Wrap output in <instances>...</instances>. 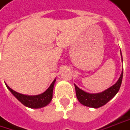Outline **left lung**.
<instances>
[{
	"label": "left lung",
	"instance_id": "8db88e82",
	"mask_svg": "<svg viewBox=\"0 0 130 130\" xmlns=\"http://www.w3.org/2000/svg\"><path fill=\"white\" fill-rule=\"evenodd\" d=\"M122 77H123V71L122 72L120 77L117 81V83L112 86L109 88L108 89L99 93H89L84 91L82 89L79 88L76 85H75L77 99L81 104L86 106L95 108V109L99 108L102 106L105 105L107 102H109L111 99H113L115 95L118 93L122 84Z\"/></svg>",
	"mask_w": 130,
	"mask_h": 130
}]
</instances>
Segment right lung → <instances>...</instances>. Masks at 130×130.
<instances>
[{"instance_id":"obj_1","label":"right lung","mask_w":130,"mask_h":130,"mask_svg":"<svg viewBox=\"0 0 130 130\" xmlns=\"http://www.w3.org/2000/svg\"><path fill=\"white\" fill-rule=\"evenodd\" d=\"M55 80H56V79H55L53 80L50 86L48 88L44 93L37 95V96L24 95V94H21V93H19L18 92L13 91L7 84H6V86L8 88V89L11 92L12 94L24 105L27 107H29V108H32V109H39V108H42L44 106H46L52 101V92H53V88H54V85L55 83Z\"/></svg>"}]
</instances>
